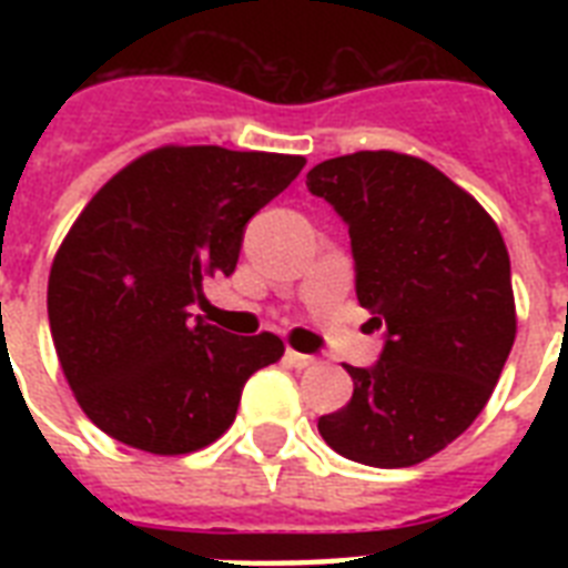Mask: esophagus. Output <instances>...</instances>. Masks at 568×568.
I'll return each instance as SVG.
<instances>
[{"label": "esophagus", "instance_id": "34e87169", "mask_svg": "<svg viewBox=\"0 0 568 568\" xmlns=\"http://www.w3.org/2000/svg\"><path fill=\"white\" fill-rule=\"evenodd\" d=\"M285 363L292 365V368H312L318 359H315V356L297 354V351H285Z\"/></svg>", "mask_w": 568, "mask_h": 568}]
</instances>
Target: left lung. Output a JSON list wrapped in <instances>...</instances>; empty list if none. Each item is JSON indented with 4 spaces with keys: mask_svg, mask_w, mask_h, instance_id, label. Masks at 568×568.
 <instances>
[{
    "mask_svg": "<svg viewBox=\"0 0 568 568\" xmlns=\"http://www.w3.org/2000/svg\"><path fill=\"white\" fill-rule=\"evenodd\" d=\"M306 189L345 221L356 301L386 329L372 368L347 365L354 397L321 415L318 433L363 466H415L468 430L510 356L501 232L445 173L392 150L327 159Z\"/></svg>",
    "mask_w": 568,
    "mask_h": 568,
    "instance_id": "8db88e82",
    "label": "left lung"
}]
</instances>
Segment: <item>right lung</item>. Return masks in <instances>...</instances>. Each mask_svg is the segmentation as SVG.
I'll return each mask as SVG.
<instances>
[{
	"label": "right lung",
	"mask_w": 568,
	"mask_h": 568,
	"mask_svg": "<svg viewBox=\"0 0 568 568\" xmlns=\"http://www.w3.org/2000/svg\"><path fill=\"white\" fill-rule=\"evenodd\" d=\"M303 155L162 146L84 205L49 271V329L75 400L111 439L191 454L230 430L241 388L283 356L274 333L191 318L205 276L239 265L250 217Z\"/></svg>",
	"instance_id": "add662e5"
}]
</instances>
